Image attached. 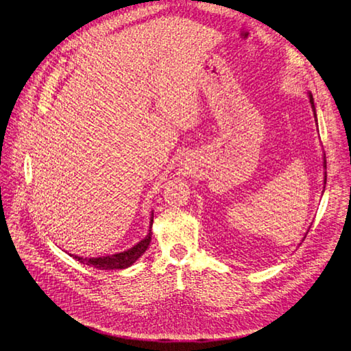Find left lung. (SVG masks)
Returning a JSON list of instances; mask_svg holds the SVG:
<instances>
[{"label": "left lung", "mask_w": 351, "mask_h": 351, "mask_svg": "<svg viewBox=\"0 0 351 351\" xmlns=\"http://www.w3.org/2000/svg\"><path fill=\"white\" fill-rule=\"evenodd\" d=\"M311 97V104H312V107H313V110H315V105H313V98H312V95H309ZM315 117H316V114H315ZM324 167L326 168V161L324 162ZM325 183H326V173H325Z\"/></svg>", "instance_id": "left-lung-1"}]
</instances>
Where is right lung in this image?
<instances>
[{
  "label": "right lung",
  "instance_id": "add662e5",
  "mask_svg": "<svg viewBox=\"0 0 351 351\" xmlns=\"http://www.w3.org/2000/svg\"><path fill=\"white\" fill-rule=\"evenodd\" d=\"M152 222L154 219H151V227H152ZM151 237H152V231L149 230V232H147V236L143 240H141L132 249L124 250L121 253L105 254V256H99V258H80V256H74V254H70V256L77 259L80 263L89 265V267L98 268V269H124V268H129L130 265H133L146 252L147 246H149L151 243Z\"/></svg>",
  "mask_w": 351,
  "mask_h": 351
}]
</instances>
